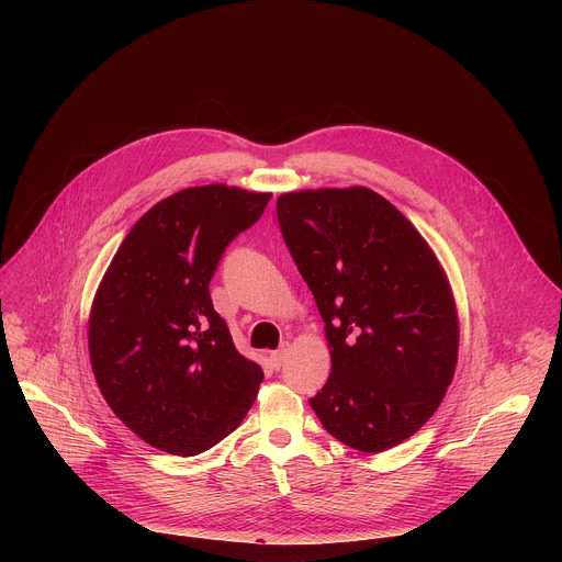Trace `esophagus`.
Masks as SVG:
<instances>
[{
	"instance_id": "obj_1",
	"label": "esophagus",
	"mask_w": 562,
	"mask_h": 562,
	"mask_svg": "<svg viewBox=\"0 0 562 562\" xmlns=\"http://www.w3.org/2000/svg\"><path fill=\"white\" fill-rule=\"evenodd\" d=\"M284 360H286V347H284V345H282L278 351H273V353L269 356V362H271L273 369H280V367L284 364Z\"/></svg>"
}]
</instances>
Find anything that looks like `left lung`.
<instances>
[{
  "label": "left lung",
  "instance_id": "8db88e82",
  "mask_svg": "<svg viewBox=\"0 0 562 562\" xmlns=\"http://www.w3.org/2000/svg\"><path fill=\"white\" fill-rule=\"evenodd\" d=\"M278 222L331 351V375L311 409L364 453L412 438L442 403L460 338L456 300L427 239L367 187L284 193Z\"/></svg>",
  "mask_w": 562,
  "mask_h": 562
}]
</instances>
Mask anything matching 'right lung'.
<instances>
[{
  "label": "right lung",
  "mask_w": 562,
  "mask_h": 562,
  "mask_svg": "<svg viewBox=\"0 0 562 562\" xmlns=\"http://www.w3.org/2000/svg\"><path fill=\"white\" fill-rule=\"evenodd\" d=\"M271 193L191 187L148 209L113 256L89 315V353L113 414L144 442L195 456L245 420L265 373L239 356L209 282Z\"/></svg>",
  "instance_id": "add662e5"
}]
</instances>
